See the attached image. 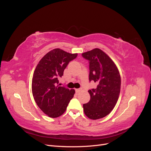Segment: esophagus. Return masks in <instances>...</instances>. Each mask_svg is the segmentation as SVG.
Wrapping results in <instances>:
<instances>
[{"mask_svg": "<svg viewBox=\"0 0 151 151\" xmlns=\"http://www.w3.org/2000/svg\"><path fill=\"white\" fill-rule=\"evenodd\" d=\"M81 89H76V92L77 93H79L80 92V91H81Z\"/></svg>", "mask_w": 151, "mask_h": 151, "instance_id": "34e87169", "label": "esophagus"}]
</instances>
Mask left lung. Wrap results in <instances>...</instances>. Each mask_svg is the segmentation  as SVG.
Masks as SVG:
<instances>
[{
  "label": "left lung",
  "instance_id": "8db88e82",
  "mask_svg": "<svg viewBox=\"0 0 151 151\" xmlns=\"http://www.w3.org/2000/svg\"><path fill=\"white\" fill-rule=\"evenodd\" d=\"M82 55L89 61V81L98 83L96 88L88 91L91 99L83 104L84 111L91 120L100 119L110 113L117 103L121 86L120 72L101 49L94 48Z\"/></svg>",
  "mask_w": 151,
  "mask_h": 151
}]
</instances>
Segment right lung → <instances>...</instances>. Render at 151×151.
I'll list each match as a JSON object with an SVG mask.
<instances>
[{
	"mask_svg": "<svg viewBox=\"0 0 151 151\" xmlns=\"http://www.w3.org/2000/svg\"><path fill=\"white\" fill-rule=\"evenodd\" d=\"M77 53L60 48L48 52L38 62L32 79V93L36 103L49 117L61 116L75 94L74 89L60 86L58 79Z\"/></svg>",
	"mask_w": 151,
	"mask_h": 151,
	"instance_id": "right-lung-1",
	"label": "right lung"
}]
</instances>
